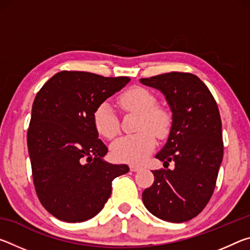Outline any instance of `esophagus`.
Masks as SVG:
<instances>
[{"instance_id":"1","label":"esophagus","mask_w":250,"mask_h":250,"mask_svg":"<svg viewBox=\"0 0 250 250\" xmlns=\"http://www.w3.org/2000/svg\"><path fill=\"white\" fill-rule=\"evenodd\" d=\"M140 166H138V164H131L130 166V170L132 171V172H137V171H139L140 170Z\"/></svg>"}]
</instances>
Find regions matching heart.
<instances>
[{
    "label": "heart",
    "mask_w": 250,
    "mask_h": 250,
    "mask_svg": "<svg viewBox=\"0 0 250 250\" xmlns=\"http://www.w3.org/2000/svg\"><path fill=\"white\" fill-rule=\"evenodd\" d=\"M119 104L126 111L138 113V133L126 135L111 146L113 158L120 162L139 163L155 147V137L163 138L171 126V117L166 109L158 107L153 94L142 87H132L119 97ZM97 132L104 138H116L119 133V120L108 103L100 104L92 115Z\"/></svg>",
    "instance_id": "obj_1"
}]
</instances>
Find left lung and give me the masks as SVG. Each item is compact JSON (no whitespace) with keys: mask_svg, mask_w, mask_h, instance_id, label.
<instances>
[{"mask_svg":"<svg viewBox=\"0 0 250 250\" xmlns=\"http://www.w3.org/2000/svg\"><path fill=\"white\" fill-rule=\"evenodd\" d=\"M140 82L162 92L170 105V134L155 158L167 167L174 162L173 170L152 171L154 182L143 191V204L163 221L188 222L209 202L223 161L217 104L206 84L189 73L172 71Z\"/></svg>","mask_w":250,"mask_h":250,"instance_id":"8db88e82","label":"left lung"}]
</instances>
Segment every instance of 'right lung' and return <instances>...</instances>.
<instances>
[{"mask_svg": "<svg viewBox=\"0 0 250 250\" xmlns=\"http://www.w3.org/2000/svg\"><path fill=\"white\" fill-rule=\"evenodd\" d=\"M129 77L87 71L57 73L37 92L27 131L34 186L42 205L61 221L95 217L111 195V183L129 172L126 164L105 162L92 115L121 90Z\"/></svg>", "mask_w": 250, "mask_h": 250, "instance_id": "1", "label": "right lung"}]
</instances>
